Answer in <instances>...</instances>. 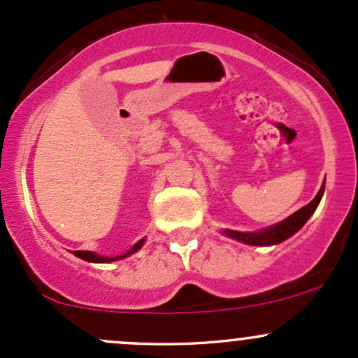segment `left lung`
Instances as JSON below:
<instances>
[{
  "mask_svg": "<svg viewBox=\"0 0 358 358\" xmlns=\"http://www.w3.org/2000/svg\"><path fill=\"white\" fill-rule=\"evenodd\" d=\"M324 185H326V180H324ZM324 185L320 187L319 194L313 197L312 202L303 206L301 209H298L294 215H291L289 218H286L284 222L277 223V225L270 227V229L263 230V232L244 234V232H236V230H225V234L229 237H232V239L243 241V243L251 244V246H272V244L282 243V241H286L287 237H291L292 234L298 232V230L305 225L306 220L312 216V213L315 211L320 199H322Z\"/></svg>",
  "mask_w": 358,
  "mask_h": 358,
  "instance_id": "8db88e82",
  "label": "left lung"
}]
</instances>
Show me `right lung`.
I'll use <instances>...</instances> for the list:
<instances>
[{"label": "right lung", "instance_id": "1", "mask_svg": "<svg viewBox=\"0 0 358 358\" xmlns=\"http://www.w3.org/2000/svg\"><path fill=\"white\" fill-rule=\"evenodd\" d=\"M143 244V239L140 241L138 244H135L131 249H129L128 252H124V255L121 256H112V258H109V256H99L95 255V252H90V251H74V255L78 256V258L85 259V262H93V263H109V262H115V259H121V258H126V256L133 255L135 251H138L140 248H142Z\"/></svg>", "mask_w": 358, "mask_h": 358}]
</instances>
